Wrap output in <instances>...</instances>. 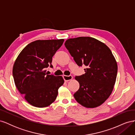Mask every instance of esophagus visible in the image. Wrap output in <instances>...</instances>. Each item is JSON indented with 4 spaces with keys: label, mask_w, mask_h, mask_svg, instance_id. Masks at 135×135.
<instances>
[{
    "label": "esophagus",
    "mask_w": 135,
    "mask_h": 135,
    "mask_svg": "<svg viewBox=\"0 0 135 135\" xmlns=\"http://www.w3.org/2000/svg\"><path fill=\"white\" fill-rule=\"evenodd\" d=\"M63 78L65 81H68L71 80L73 79V76L71 75H63Z\"/></svg>",
    "instance_id": "1"
}]
</instances>
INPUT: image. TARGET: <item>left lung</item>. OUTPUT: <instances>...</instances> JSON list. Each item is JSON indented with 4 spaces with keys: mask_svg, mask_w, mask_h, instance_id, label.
<instances>
[{
    "mask_svg": "<svg viewBox=\"0 0 135 135\" xmlns=\"http://www.w3.org/2000/svg\"><path fill=\"white\" fill-rule=\"evenodd\" d=\"M65 46L79 66H87L84 74L75 77L79 83L75 99L88 108L103 104L111 95L117 75V64L111 50L89 36L68 39Z\"/></svg>",
    "mask_w": 135,
    "mask_h": 135,
    "instance_id": "1",
    "label": "left lung"
}]
</instances>
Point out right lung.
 I'll return each instance as SVG.
<instances>
[{
  "instance_id": "1",
  "label": "right lung",
  "mask_w": 135,
  "mask_h": 135,
  "mask_svg": "<svg viewBox=\"0 0 135 135\" xmlns=\"http://www.w3.org/2000/svg\"><path fill=\"white\" fill-rule=\"evenodd\" d=\"M64 39L38 40L24 48L16 59L13 76L18 91L31 105L44 108L54 103L64 80L61 76L48 75L46 68L62 46Z\"/></svg>"
}]
</instances>
